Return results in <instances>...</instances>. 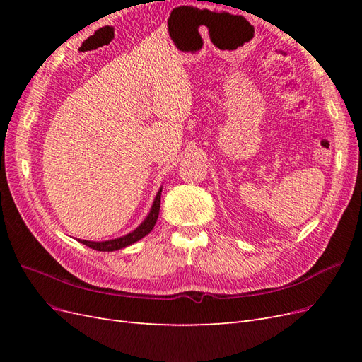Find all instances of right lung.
Segmentation results:
<instances>
[{"label": "right lung", "mask_w": 362, "mask_h": 362, "mask_svg": "<svg viewBox=\"0 0 362 362\" xmlns=\"http://www.w3.org/2000/svg\"><path fill=\"white\" fill-rule=\"evenodd\" d=\"M161 190H163V187H160V190L157 192L156 199H154V202H152V206H151L148 216L145 217V221L141 222L134 229V231H131V233H128L122 237L105 240V242H90V240H81V238H78V242L95 249V250H101V252H113V250H119V249H124L127 246L134 245L136 242H139L140 238H144L145 235H148L152 231V228L156 226V222L158 218V213H160Z\"/></svg>", "instance_id": "add662e5"}]
</instances>
